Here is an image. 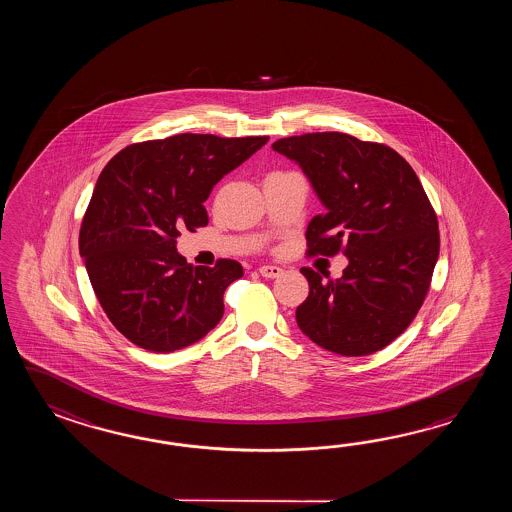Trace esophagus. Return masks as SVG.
Here are the masks:
<instances>
[{"label": "esophagus", "mask_w": 512, "mask_h": 512, "mask_svg": "<svg viewBox=\"0 0 512 512\" xmlns=\"http://www.w3.org/2000/svg\"><path fill=\"white\" fill-rule=\"evenodd\" d=\"M282 272V269L276 265H261L260 267V274L263 278H278Z\"/></svg>", "instance_id": "esophagus-1"}]
</instances>
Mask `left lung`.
Segmentation results:
<instances>
[{
    "label": "left lung",
    "mask_w": 512,
    "mask_h": 512,
    "mask_svg": "<svg viewBox=\"0 0 512 512\" xmlns=\"http://www.w3.org/2000/svg\"><path fill=\"white\" fill-rule=\"evenodd\" d=\"M272 150L304 170L326 208L307 225V254L349 260L338 280L300 269L309 296L296 324L344 357L386 348L421 309L439 256L437 216L414 168L390 146L338 131L280 139Z\"/></svg>",
    "instance_id": "8db88e82"
}]
</instances>
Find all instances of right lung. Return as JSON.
I'll use <instances>...</instances> for the list:
<instances>
[{
  "label": "right lung",
  "mask_w": 512,
  "mask_h": 512,
  "mask_svg": "<svg viewBox=\"0 0 512 512\" xmlns=\"http://www.w3.org/2000/svg\"><path fill=\"white\" fill-rule=\"evenodd\" d=\"M267 141L181 133L131 144L98 175L78 247L104 313L135 346L172 353L218 326L243 267H194L175 245L183 227L207 225L214 185Z\"/></svg>",
  "instance_id": "1"
}]
</instances>
